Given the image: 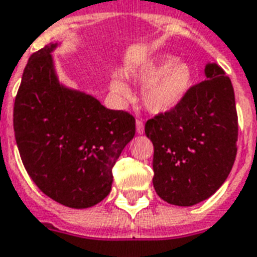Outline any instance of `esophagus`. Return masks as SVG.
I'll list each match as a JSON object with an SVG mask.
<instances>
[{"mask_svg": "<svg viewBox=\"0 0 257 257\" xmlns=\"http://www.w3.org/2000/svg\"><path fill=\"white\" fill-rule=\"evenodd\" d=\"M135 124H137V133H138V134H143V133H145V126H143V122L142 120H137V122H135Z\"/></svg>", "mask_w": 257, "mask_h": 257, "instance_id": "obj_1", "label": "esophagus"}]
</instances>
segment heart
Here are the masks:
<instances>
[{
  "instance_id": "1",
  "label": "heart",
  "mask_w": 257,
  "mask_h": 257,
  "mask_svg": "<svg viewBox=\"0 0 257 257\" xmlns=\"http://www.w3.org/2000/svg\"><path fill=\"white\" fill-rule=\"evenodd\" d=\"M135 79L145 84L142 89L143 106L150 112L164 114L176 108L188 95L193 83V69L188 63L165 55L145 65L135 75ZM111 89L120 99L130 97V89L119 79L111 81Z\"/></svg>"
}]
</instances>
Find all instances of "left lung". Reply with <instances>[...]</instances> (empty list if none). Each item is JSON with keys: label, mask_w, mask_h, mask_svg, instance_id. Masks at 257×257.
I'll use <instances>...</instances> for the list:
<instances>
[{"label": "left lung", "mask_w": 257, "mask_h": 257, "mask_svg": "<svg viewBox=\"0 0 257 257\" xmlns=\"http://www.w3.org/2000/svg\"><path fill=\"white\" fill-rule=\"evenodd\" d=\"M180 104L145 124L153 142V185L164 201L192 206L217 192L237 154V111L230 79L216 63Z\"/></svg>", "instance_id": "1"}]
</instances>
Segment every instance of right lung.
I'll list each match as a JSON object with an SVG mask.
<instances>
[{
    "label": "right lung",
    "mask_w": 257,
    "mask_h": 257,
    "mask_svg": "<svg viewBox=\"0 0 257 257\" xmlns=\"http://www.w3.org/2000/svg\"><path fill=\"white\" fill-rule=\"evenodd\" d=\"M49 44L29 57L13 108L23 164L56 202L84 209L111 192L112 168L135 135V118L108 110L91 95L57 80Z\"/></svg>",
    "instance_id": "1"
}]
</instances>
